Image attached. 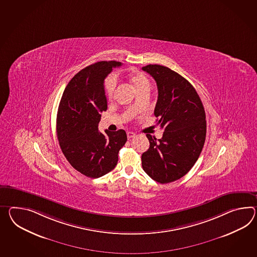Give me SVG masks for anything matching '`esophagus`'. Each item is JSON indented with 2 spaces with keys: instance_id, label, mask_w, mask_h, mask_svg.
Listing matches in <instances>:
<instances>
[{
  "instance_id": "34e87169",
  "label": "esophagus",
  "mask_w": 257,
  "mask_h": 257,
  "mask_svg": "<svg viewBox=\"0 0 257 257\" xmlns=\"http://www.w3.org/2000/svg\"><path fill=\"white\" fill-rule=\"evenodd\" d=\"M135 136H136L135 133H133V132H127V138H128V139H131V138H134Z\"/></svg>"
}]
</instances>
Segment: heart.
Wrapping results in <instances>:
<instances>
[{"label": "heart", "instance_id": "heart-1", "mask_svg": "<svg viewBox=\"0 0 257 257\" xmlns=\"http://www.w3.org/2000/svg\"><path fill=\"white\" fill-rule=\"evenodd\" d=\"M128 80H129V82H131L134 88L136 89L138 94L144 90H150V88H151V82H150L149 78L145 75L143 72L137 70V69H132L131 71L128 73ZM104 85H105V92H106V96L108 98H112L115 90H116V86H117L116 77L112 75L106 77ZM135 106H136V104H135Z\"/></svg>", "mask_w": 257, "mask_h": 257}]
</instances>
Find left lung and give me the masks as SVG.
Masks as SVG:
<instances>
[{"label": "left lung", "instance_id": "8db88e82", "mask_svg": "<svg viewBox=\"0 0 257 257\" xmlns=\"http://www.w3.org/2000/svg\"><path fill=\"white\" fill-rule=\"evenodd\" d=\"M142 69L157 82L154 115L163 129V138L147 135L150 149L141 157L145 172L155 181L178 180L193 167L206 138L205 111L192 84L180 74L161 65Z\"/></svg>", "mask_w": 257, "mask_h": 257}]
</instances>
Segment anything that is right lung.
<instances>
[{"label": "right lung", "mask_w": 257, "mask_h": 257, "mask_svg": "<svg viewBox=\"0 0 257 257\" xmlns=\"http://www.w3.org/2000/svg\"><path fill=\"white\" fill-rule=\"evenodd\" d=\"M116 61H99L79 71L63 93L57 116V138L64 156L82 175L98 178L118 163L127 141L124 130L98 131L101 112L107 108L104 81Z\"/></svg>", "instance_id": "add662e5"}]
</instances>
